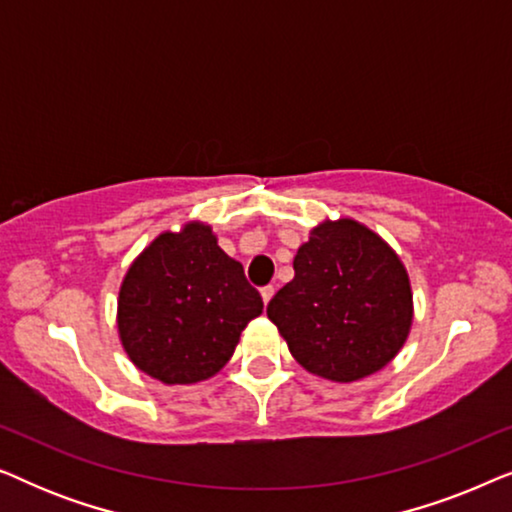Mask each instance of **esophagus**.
<instances>
[{"instance_id": "34e87169", "label": "esophagus", "mask_w": 512, "mask_h": 512, "mask_svg": "<svg viewBox=\"0 0 512 512\" xmlns=\"http://www.w3.org/2000/svg\"><path fill=\"white\" fill-rule=\"evenodd\" d=\"M272 296H275V289H272V286H265V289H261V298H263L265 305L270 303Z\"/></svg>"}]
</instances>
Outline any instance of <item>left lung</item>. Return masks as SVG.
<instances>
[{"label": "left lung", "mask_w": 512, "mask_h": 512, "mask_svg": "<svg viewBox=\"0 0 512 512\" xmlns=\"http://www.w3.org/2000/svg\"><path fill=\"white\" fill-rule=\"evenodd\" d=\"M293 270L268 319L307 373L349 384L396 359L415 303L408 270L382 235L349 216H326L298 247Z\"/></svg>", "instance_id": "left-lung-1"}]
</instances>
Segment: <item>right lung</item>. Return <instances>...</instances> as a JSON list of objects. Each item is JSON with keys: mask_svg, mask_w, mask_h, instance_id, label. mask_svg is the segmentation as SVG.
Segmentation results:
<instances>
[{"mask_svg": "<svg viewBox=\"0 0 512 512\" xmlns=\"http://www.w3.org/2000/svg\"><path fill=\"white\" fill-rule=\"evenodd\" d=\"M263 312L242 263L219 247L205 221L163 230L144 247L118 289V340L163 384L209 380L233 356L240 335Z\"/></svg>", "mask_w": 512, "mask_h": 512, "instance_id": "right-lung-1", "label": "right lung"}]
</instances>
